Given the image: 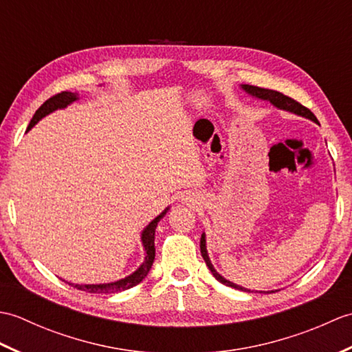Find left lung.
I'll list each match as a JSON object with an SVG mask.
<instances>
[{
    "label": "left lung",
    "mask_w": 352,
    "mask_h": 352,
    "mask_svg": "<svg viewBox=\"0 0 352 352\" xmlns=\"http://www.w3.org/2000/svg\"><path fill=\"white\" fill-rule=\"evenodd\" d=\"M242 91H245L248 95H251L252 98H257V100H261V101H269L272 104L274 107L280 109V110H286V111H290V113H295L298 116H302V118H307L310 119V121L313 122H318L316 116L311 113V111L301 106L300 102L289 98V96L283 95L281 92H276V91H272V89H263V87H257V86H250V85H241ZM199 248H201V256H203L206 265L208 266V269H210V272L213 274V276L216 280H218L219 283L226 284V286L228 287H233V289H237V290H243V292H252L250 289L246 287H242L239 286V284H234L233 281H230L227 278H223V276L216 272V269L213 267L212 261H210V257H208V252H207V242H206V233L201 234V242H199ZM257 292V290H256ZM274 290H267L266 294H272ZM261 294V290H260Z\"/></svg>",
    "instance_id": "obj_1"
}]
</instances>
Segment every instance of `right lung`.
<instances>
[{
	"label": "right lung",
	"mask_w": 352,
	"mask_h": 352,
	"mask_svg": "<svg viewBox=\"0 0 352 352\" xmlns=\"http://www.w3.org/2000/svg\"><path fill=\"white\" fill-rule=\"evenodd\" d=\"M77 100H80V96H78L77 92H62V94L54 95L52 98L45 101L42 106L36 110L33 119L28 124L27 131L32 130L33 126L37 122H39L42 118L48 116L50 113H52V111H56L58 109H66L69 106V104L76 102ZM168 210H169V207L164 208V210L159 216H157V218H154L151 222H149L148 226L144 228V231H142L140 241H142V245H144V250H145V260H144V263H142L133 274L126 275L125 278L111 281V283H101V284H74V283H69L71 286L77 287L78 290L89 292V294H118V292L131 289V287L136 286V284H139L148 275L149 269H151V266H153V261H154V257H155V246H154L155 228H157V223H159L163 216L168 213ZM66 283H68V281H66Z\"/></svg>",
	"instance_id": "1"
}]
</instances>
